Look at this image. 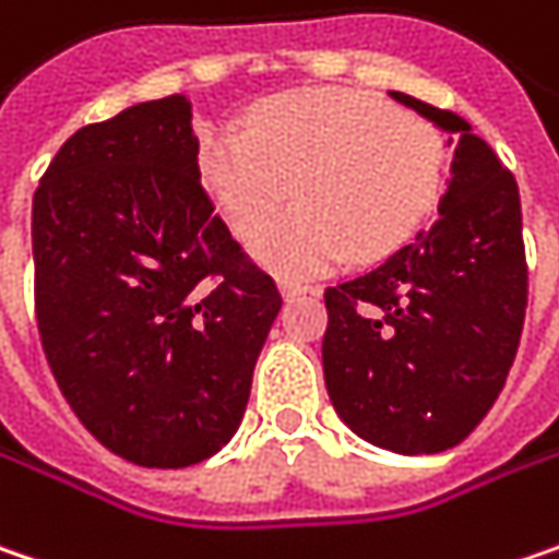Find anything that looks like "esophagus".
<instances>
[{
    "mask_svg": "<svg viewBox=\"0 0 559 559\" xmlns=\"http://www.w3.org/2000/svg\"><path fill=\"white\" fill-rule=\"evenodd\" d=\"M280 293H283V298H295V295L311 293V286H305V283H295V280H280Z\"/></svg>",
    "mask_w": 559,
    "mask_h": 559,
    "instance_id": "34e87169",
    "label": "esophagus"
}]
</instances>
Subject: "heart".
Instances as JSON below:
<instances>
[{
  "label": "heart",
  "mask_w": 559,
  "mask_h": 559,
  "mask_svg": "<svg viewBox=\"0 0 559 559\" xmlns=\"http://www.w3.org/2000/svg\"><path fill=\"white\" fill-rule=\"evenodd\" d=\"M201 176L254 258L308 276L390 254L418 233L443 185V138L433 126L361 91H289L264 99L248 131L216 128L201 144Z\"/></svg>",
  "instance_id": "obj_1"
}]
</instances>
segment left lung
<instances>
[{"mask_svg":"<svg viewBox=\"0 0 559 559\" xmlns=\"http://www.w3.org/2000/svg\"><path fill=\"white\" fill-rule=\"evenodd\" d=\"M447 134L437 219L396 254L330 286L323 380L361 440L425 456L462 443L503 390L525 321L519 185L472 126L390 91Z\"/></svg>","mask_w":559,"mask_h":559,"instance_id":"obj_1","label":"left lung"}]
</instances>
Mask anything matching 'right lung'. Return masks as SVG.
I'll return each mask as SVG.
<instances>
[{
	"mask_svg": "<svg viewBox=\"0 0 559 559\" xmlns=\"http://www.w3.org/2000/svg\"><path fill=\"white\" fill-rule=\"evenodd\" d=\"M31 229L43 352L81 425L147 468L219 453L283 298L213 213L191 99L74 131Z\"/></svg>",
	"mask_w": 559,
	"mask_h": 559,
	"instance_id": "right-lung-1",
	"label": "right lung"
}]
</instances>
